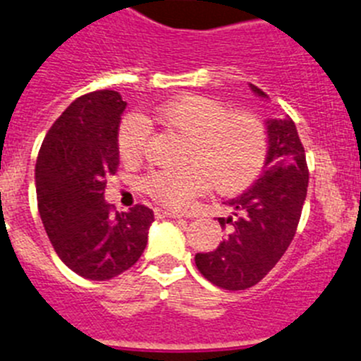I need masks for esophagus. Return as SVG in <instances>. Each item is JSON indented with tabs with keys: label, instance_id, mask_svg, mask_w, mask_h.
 <instances>
[{
	"label": "esophagus",
	"instance_id": "esophagus-1",
	"mask_svg": "<svg viewBox=\"0 0 361 361\" xmlns=\"http://www.w3.org/2000/svg\"><path fill=\"white\" fill-rule=\"evenodd\" d=\"M154 215H157V217H160V219H181V215H178V214H174V212H169V210H161V208H157V210H154Z\"/></svg>",
	"mask_w": 361,
	"mask_h": 361
}]
</instances>
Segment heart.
Instances as JSON below:
<instances>
[{"mask_svg": "<svg viewBox=\"0 0 361 361\" xmlns=\"http://www.w3.org/2000/svg\"><path fill=\"white\" fill-rule=\"evenodd\" d=\"M158 119L188 137L181 169L151 171L142 190L164 208L181 210L207 190L222 194L251 187L264 173L269 157V133L258 117L230 112L226 104L207 96H181L158 110ZM149 126L139 116L124 117L117 147L124 161H139L146 151Z\"/></svg>", "mask_w": 361, "mask_h": 361, "instance_id": "obj_1", "label": "heart"}]
</instances>
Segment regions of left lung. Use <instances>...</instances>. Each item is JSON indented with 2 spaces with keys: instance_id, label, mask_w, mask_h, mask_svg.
Listing matches in <instances>:
<instances>
[{
  "instance_id": "8db88e82",
  "label": "left lung",
  "mask_w": 361,
  "mask_h": 361,
  "mask_svg": "<svg viewBox=\"0 0 361 361\" xmlns=\"http://www.w3.org/2000/svg\"><path fill=\"white\" fill-rule=\"evenodd\" d=\"M252 90L265 96L258 87ZM269 157L257 183L230 201L233 217H221L226 238L196 265L210 283L245 290L265 278L290 245L308 188L306 153L292 119L269 121Z\"/></svg>"
}]
</instances>
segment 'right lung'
<instances>
[{
    "label": "right lung",
    "instance_id": "obj_1",
    "mask_svg": "<svg viewBox=\"0 0 361 361\" xmlns=\"http://www.w3.org/2000/svg\"><path fill=\"white\" fill-rule=\"evenodd\" d=\"M124 109L116 90L80 96L49 128L35 165L39 214L56 255L71 271L96 281L137 264L154 221L144 204L116 212L104 201L106 178L119 169Z\"/></svg>",
    "mask_w": 361,
    "mask_h": 361
}]
</instances>
